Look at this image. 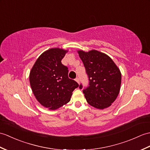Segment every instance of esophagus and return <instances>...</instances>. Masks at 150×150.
I'll return each instance as SVG.
<instances>
[{
  "mask_svg": "<svg viewBox=\"0 0 150 150\" xmlns=\"http://www.w3.org/2000/svg\"><path fill=\"white\" fill-rule=\"evenodd\" d=\"M75 81H76L77 82L79 83H80V79H79V77H76V79H75Z\"/></svg>",
  "mask_w": 150,
  "mask_h": 150,
  "instance_id": "obj_1",
  "label": "esophagus"
}]
</instances>
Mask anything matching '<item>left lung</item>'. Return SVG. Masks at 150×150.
<instances>
[{
    "instance_id": "8db88e82",
    "label": "left lung",
    "mask_w": 150,
    "mask_h": 150,
    "mask_svg": "<svg viewBox=\"0 0 150 150\" xmlns=\"http://www.w3.org/2000/svg\"><path fill=\"white\" fill-rule=\"evenodd\" d=\"M88 76L89 84L83 89L87 102L97 109L109 107L120 93L121 74L107 55L97 50L79 52ZM82 83L79 86L82 89Z\"/></svg>"
}]
</instances>
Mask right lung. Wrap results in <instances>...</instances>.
I'll list each match as a JSON object with an SVG mask.
<instances>
[{
    "mask_svg": "<svg viewBox=\"0 0 150 150\" xmlns=\"http://www.w3.org/2000/svg\"><path fill=\"white\" fill-rule=\"evenodd\" d=\"M67 51L51 48L38 57L29 75L36 98L43 106L55 110L70 101L79 83L68 77V68L61 60Z\"/></svg>",
    "mask_w": 150,
    "mask_h": 150,
    "instance_id": "1",
    "label": "right lung"
}]
</instances>
